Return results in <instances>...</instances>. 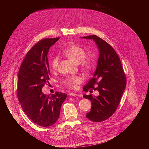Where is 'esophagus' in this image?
Masks as SVG:
<instances>
[{
    "label": "esophagus",
    "mask_w": 149,
    "mask_h": 149,
    "mask_svg": "<svg viewBox=\"0 0 149 149\" xmlns=\"http://www.w3.org/2000/svg\"><path fill=\"white\" fill-rule=\"evenodd\" d=\"M69 95H70V96H75V97H78V94H77L74 93H69Z\"/></svg>",
    "instance_id": "1"
}]
</instances>
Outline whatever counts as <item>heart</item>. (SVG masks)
<instances>
[{
	"label": "heart",
	"instance_id": "b5f03b06",
	"mask_svg": "<svg viewBox=\"0 0 149 149\" xmlns=\"http://www.w3.org/2000/svg\"><path fill=\"white\" fill-rule=\"evenodd\" d=\"M64 54L72 61L76 63H81L82 70L87 74H89L92 68L91 63L87 60H84L87 56V53L81 47L77 45H71L67 47L64 51ZM58 65V57L54 56L49 62V67L52 70H56ZM82 79L80 76H72L66 78L63 82L65 86L71 89L77 88L78 84H81Z\"/></svg>",
	"mask_w": 149,
	"mask_h": 149
}]
</instances>
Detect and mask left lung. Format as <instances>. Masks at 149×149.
Instances as JSON below:
<instances>
[{"instance_id":"left-lung-1","label":"left lung","mask_w":149,"mask_h":149,"mask_svg":"<svg viewBox=\"0 0 149 149\" xmlns=\"http://www.w3.org/2000/svg\"><path fill=\"white\" fill-rule=\"evenodd\" d=\"M93 39L99 49L100 56L96 70L83 90H97V97L84 95L91 101V110L87 118L94 122H101L110 118L116 111L126 86V77L120 58L107 42L96 35L83 37ZM98 85L95 88L94 87Z\"/></svg>"}]
</instances>
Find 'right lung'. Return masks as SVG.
Returning <instances> with one entry per match:
<instances>
[{"mask_svg":"<svg viewBox=\"0 0 149 149\" xmlns=\"http://www.w3.org/2000/svg\"><path fill=\"white\" fill-rule=\"evenodd\" d=\"M59 38H46L38 42L26 54L17 77V98L24 111L35 124L49 127L59 118L61 105L67 94L56 91L45 95L42 88L49 83L51 75L48 54Z\"/></svg>","mask_w":149,"mask_h":149,"instance_id":"right-lung-1","label":"right lung"}]
</instances>
